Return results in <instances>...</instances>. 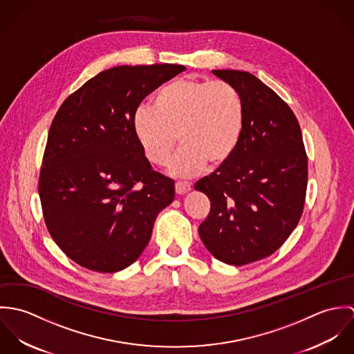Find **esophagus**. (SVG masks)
Returning a JSON list of instances; mask_svg holds the SVG:
<instances>
[{
  "label": "esophagus",
  "instance_id": "esophagus-1",
  "mask_svg": "<svg viewBox=\"0 0 354 354\" xmlns=\"http://www.w3.org/2000/svg\"><path fill=\"white\" fill-rule=\"evenodd\" d=\"M191 191V184L187 181H177L176 183V194L177 195H185Z\"/></svg>",
  "mask_w": 354,
  "mask_h": 354
}]
</instances>
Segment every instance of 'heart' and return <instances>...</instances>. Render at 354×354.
<instances>
[{"mask_svg":"<svg viewBox=\"0 0 354 354\" xmlns=\"http://www.w3.org/2000/svg\"><path fill=\"white\" fill-rule=\"evenodd\" d=\"M133 132L153 165H166L178 139L183 147L170 163V173L191 177L221 169L236 153L244 128L239 91L223 80L183 77L160 87L151 107H139Z\"/></svg>","mask_w":354,"mask_h":354,"instance_id":"obj_1","label":"heart"}]
</instances>
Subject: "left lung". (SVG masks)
Segmentation results:
<instances>
[{
	"label": "left lung",
	"instance_id": "obj_1",
	"mask_svg": "<svg viewBox=\"0 0 354 354\" xmlns=\"http://www.w3.org/2000/svg\"><path fill=\"white\" fill-rule=\"evenodd\" d=\"M212 73L239 91L244 128L229 163L195 184L211 203L199 236L218 260L244 266L275 252L296 229L308 160L295 113L270 87L248 72Z\"/></svg>",
	"mask_w": 354,
	"mask_h": 354
}]
</instances>
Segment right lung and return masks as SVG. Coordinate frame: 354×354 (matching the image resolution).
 <instances>
[{
	"label": "right lung",
	"instance_id": "obj_1",
	"mask_svg": "<svg viewBox=\"0 0 354 354\" xmlns=\"http://www.w3.org/2000/svg\"><path fill=\"white\" fill-rule=\"evenodd\" d=\"M184 65L115 66L68 97L51 122L39 176L55 244L93 271L117 272L143 253L174 181L153 171L133 132L140 104Z\"/></svg>",
	"mask_w": 354,
	"mask_h": 354
}]
</instances>
